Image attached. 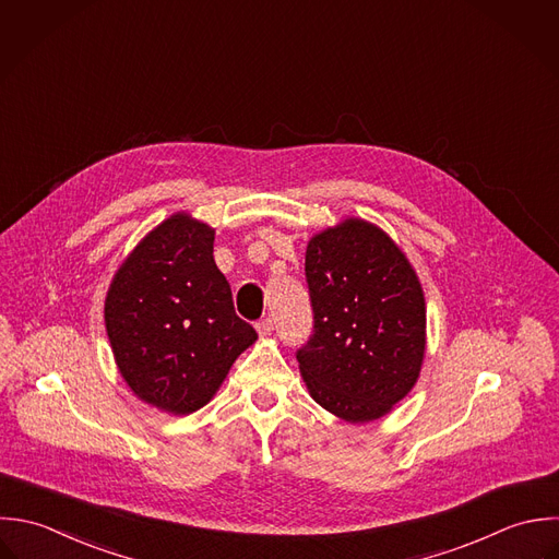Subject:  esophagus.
<instances>
[{
    "label": "esophagus",
    "instance_id": "1",
    "mask_svg": "<svg viewBox=\"0 0 559 559\" xmlns=\"http://www.w3.org/2000/svg\"><path fill=\"white\" fill-rule=\"evenodd\" d=\"M255 330H258L260 336H269V334L273 332V319H269V317L262 319V321L255 325Z\"/></svg>",
    "mask_w": 559,
    "mask_h": 559
}]
</instances>
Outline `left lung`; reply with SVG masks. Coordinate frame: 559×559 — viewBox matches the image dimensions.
<instances>
[{"label":"left lung","mask_w":559,"mask_h":559,"mask_svg":"<svg viewBox=\"0 0 559 559\" xmlns=\"http://www.w3.org/2000/svg\"><path fill=\"white\" fill-rule=\"evenodd\" d=\"M314 334L297 352L310 396L347 423L385 416L416 383L427 345L418 275L374 223L347 216L306 249Z\"/></svg>","instance_id":"obj_1"}]
</instances>
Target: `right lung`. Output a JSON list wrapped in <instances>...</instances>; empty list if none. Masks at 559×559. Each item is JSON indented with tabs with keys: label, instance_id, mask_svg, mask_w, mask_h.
<instances>
[{
	"label": "right lung",
	"instance_id": "add662e5",
	"mask_svg": "<svg viewBox=\"0 0 559 559\" xmlns=\"http://www.w3.org/2000/svg\"><path fill=\"white\" fill-rule=\"evenodd\" d=\"M212 251L214 229L176 212L123 260L104 304L121 377L141 401L176 416L203 407L258 341L236 317Z\"/></svg>",
	"mask_w": 559,
	"mask_h": 559
}]
</instances>
